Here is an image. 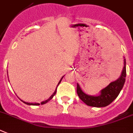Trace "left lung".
Returning a JSON list of instances; mask_svg holds the SVG:
<instances>
[{
	"instance_id": "obj_1",
	"label": "left lung",
	"mask_w": 133,
	"mask_h": 133,
	"mask_svg": "<svg viewBox=\"0 0 133 133\" xmlns=\"http://www.w3.org/2000/svg\"><path fill=\"white\" fill-rule=\"evenodd\" d=\"M125 58V57H124ZM127 70H126V59H124V68L120 76L106 87L100 91L99 95H89L82 91L80 85L77 83V94L80 99L89 106L103 108L108 106L114 99H116L119 93L123 88L126 80Z\"/></svg>"
}]
</instances>
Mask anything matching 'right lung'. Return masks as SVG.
I'll return each instance as SVG.
<instances>
[{
  "mask_svg": "<svg viewBox=\"0 0 133 133\" xmlns=\"http://www.w3.org/2000/svg\"><path fill=\"white\" fill-rule=\"evenodd\" d=\"M63 76L62 77V78H61V80H59V83H58V84H57V87H56V89H55V92H53V95H52L51 96V97H50L49 98V99H46V101H42V102L41 103H28V102H25V101H22V100H21V99H20V100H21V101H22V102H23L24 103H25V104H27V105H43V104H45V103H46L47 102H49V101H50V100H51V99H52V98L53 97H54V95L55 94H56V92H57V87H58V85H59V83L60 82H61V80H62V78H63Z\"/></svg>",
  "mask_w": 133,
  "mask_h": 133,
  "instance_id": "right-lung-1",
  "label": "right lung"
}]
</instances>
